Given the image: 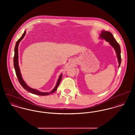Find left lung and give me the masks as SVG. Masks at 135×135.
Wrapping results in <instances>:
<instances>
[{
  "instance_id": "1",
  "label": "left lung",
  "mask_w": 135,
  "mask_h": 135,
  "mask_svg": "<svg viewBox=\"0 0 135 135\" xmlns=\"http://www.w3.org/2000/svg\"><path fill=\"white\" fill-rule=\"evenodd\" d=\"M100 38L104 39L105 41L109 42V44L113 47L115 50L116 56L118 62V68L120 66L121 63V56H120V48L118 43L116 41L115 39L114 38L112 34L109 31H102L101 34L99 35Z\"/></svg>"
}]
</instances>
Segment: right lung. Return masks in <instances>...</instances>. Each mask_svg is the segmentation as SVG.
Segmentation results:
<instances>
[{"instance_id": "right-lung-1", "label": "right lung", "mask_w": 135, "mask_h": 135, "mask_svg": "<svg viewBox=\"0 0 135 135\" xmlns=\"http://www.w3.org/2000/svg\"><path fill=\"white\" fill-rule=\"evenodd\" d=\"M26 34V31H24V33L22 34V37L17 41L16 44V46H15V56H14V58H13V64H14V68L16 71V73L17 75V78L19 80L20 84L21 85V86L27 91H28V92L35 94V95H39V96H47L51 94H52L54 93H55L57 88H58V86L59 85V84L61 80L62 77V73H61L59 77L58 78L57 82L56 83V85L55 86V87H54V88L50 92H41L40 91L37 89H33L31 88L30 87H29L26 84V83L24 81V80H23V78L22 77V75L20 72V69L19 65V53H18V46L19 45L20 42L22 40V39L24 38V37L25 36Z\"/></svg>"}]
</instances>
